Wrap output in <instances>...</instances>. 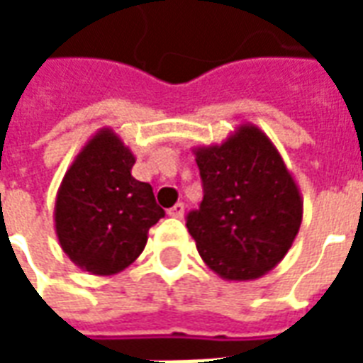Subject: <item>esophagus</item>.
I'll list each match as a JSON object with an SVG mask.
<instances>
[{"label":"esophagus","mask_w":363,"mask_h":363,"mask_svg":"<svg viewBox=\"0 0 363 363\" xmlns=\"http://www.w3.org/2000/svg\"><path fill=\"white\" fill-rule=\"evenodd\" d=\"M167 213H169L171 218L182 220V218H184V204H182V202H177V204H174L173 208H171V210H169Z\"/></svg>","instance_id":"1"}]
</instances>
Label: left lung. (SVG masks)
Here are the masks:
<instances>
[{
	"label": "left lung",
	"mask_w": 363,
	"mask_h": 363,
	"mask_svg": "<svg viewBox=\"0 0 363 363\" xmlns=\"http://www.w3.org/2000/svg\"><path fill=\"white\" fill-rule=\"evenodd\" d=\"M204 200L186 228L200 257L223 280H257L291 249L303 198L272 140L241 124L225 142L194 147Z\"/></svg>",
	"instance_id": "left-lung-1"
}]
</instances>
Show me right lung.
<instances>
[{"label": "right lung", "mask_w": 363, "mask_h": 363, "mask_svg": "<svg viewBox=\"0 0 363 363\" xmlns=\"http://www.w3.org/2000/svg\"><path fill=\"white\" fill-rule=\"evenodd\" d=\"M134 163L120 135L101 128L62 179L54 228L62 251L85 272H122L142 255L151 225L165 216L151 184L132 177Z\"/></svg>", "instance_id": "right-lung-1"}]
</instances>
